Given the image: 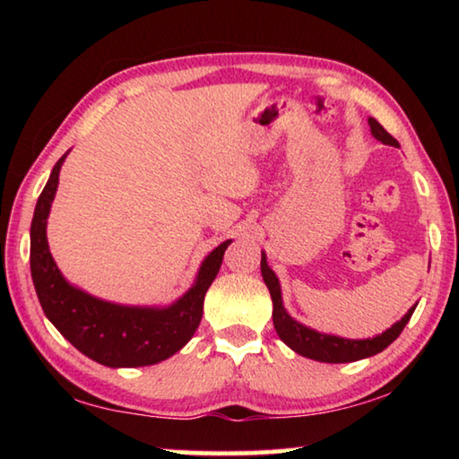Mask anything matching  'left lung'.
Instances as JSON below:
<instances>
[{
	"label": "left lung",
	"mask_w": 459,
	"mask_h": 459,
	"mask_svg": "<svg viewBox=\"0 0 459 459\" xmlns=\"http://www.w3.org/2000/svg\"><path fill=\"white\" fill-rule=\"evenodd\" d=\"M368 126H370V134L375 135V139H378V142H383L385 145L399 147L397 139L388 134V131L380 126L377 119L368 117ZM261 275L271 293V299H273V325L277 330V336L281 338L293 352L306 356V359L320 360V362H332V364L354 362V360H362V359H368V356L383 352L388 344H393V342L399 338V333L403 332V328H405L417 307V306L411 307L397 324H393L391 328L385 330L383 333H378L375 338H367V340L340 338V336H332V333H322L307 328V325L293 320V317L285 312L281 285H279V279L273 273V269L267 265L265 253H261Z\"/></svg>",
	"instance_id": "obj_1"
}]
</instances>
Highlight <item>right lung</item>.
Returning a JSON list of instances; mask_svg holds the SVG:
<instances>
[{"mask_svg":"<svg viewBox=\"0 0 459 459\" xmlns=\"http://www.w3.org/2000/svg\"><path fill=\"white\" fill-rule=\"evenodd\" d=\"M65 158L66 153L52 168L48 182L38 198L30 229V271L46 317L76 351L105 367H150L169 359L188 344L196 332L204 295L219 273L222 255L232 240H224L202 261L196 281L172 306H119L92 298L62 277L46 238V222Z\"/></svg>","mask_w":459,"mask_h":459,"instance_id":"1","label":"right lung"}]
</instances>
